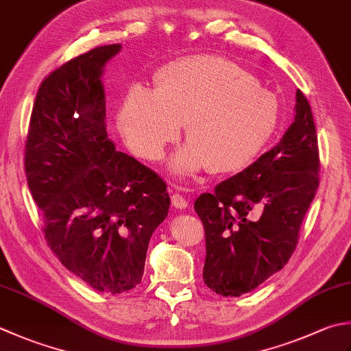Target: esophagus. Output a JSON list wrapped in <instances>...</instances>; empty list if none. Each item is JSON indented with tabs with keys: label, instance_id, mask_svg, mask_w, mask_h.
Returning a JSON list of instances; mask_svg holds the SVG:
<instances>
[{
	"label": "esophagus",
	"instance_id": "34e87169",
	"mask_svg": "<svg viewBox=\"0 0 351 351\" xmlns=\"http://www.w3.org/2000/svg\"><path fill=\"white\" fill-rule=\"evenodd\" d=\"M170 199H171V205H173L175 208H180V210L187 208L189 201H187V199H185V196H182L181 193H171Z\"/></svg>",
	"mask_w": 351,
	"mask_h": 351
}]
</instances>
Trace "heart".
Listing matches in <instances>:
<instances>
[{
	"instance_id": "obj_1",
	"label": "heart",
	"mask_w": 351,
	"mask_h": 351,
	"mask_svg": "<svg viewBox=\"0 0 351 351\" xmlns=\"http://www.w3.org/2000/svg\"><path fill=\"white\" fill-rule=\"evenodd\" d=\"M155 89L130 86L117 123L132 152L156 161L181 134L190 143L171 160L176 175L207 169L230 173L248 166L276 132L280 106L242 66L221 56L196 54L170 62Z\"/></svg>"
}]
</instances>
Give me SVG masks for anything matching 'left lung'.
I'll use <instances>...</instances> for the list:
<instances>
[{
  "mask_svg": "<svg viewBox=\"0 0 351 351\" xmlns=\"http://www.w3.org/2000/svg\"><path fill=\"white\" fill-rule=\"evenodd\" d=\"M319 167L312 108L298 89L295 120L277 146L195 201L207 251L202 276L213 292L240 297L287 263Z\"/></svg>",
  "mask_w": 351,
  "mask_h": 351,
  "instance_id": "1",
  "label": "left lung"
}]
</instances>
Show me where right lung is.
<instances>
[{
	"label": "right lung",
	"instance_id": "right-lung-1",
	"mask_svg": "<svg viewBox=\"0 0 351 351\" xmlns=\"http://www.w3.org/2000/svg\"><path fill=\"white\" fill-rule=\"evenodd\" d=\"M120 48L97 47L45 75L24 149L47 245L68 271L108 293L141 283L150 236L170 205L162 178L115 150L106 132L100 75Z\"/></svg>",
	"mask_w": 351,
	"mask_h": 351
}]
</instances>
